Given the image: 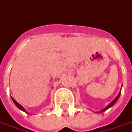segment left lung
I'll list each match as a JSON object with an SVG mask.
<instances>
[{
    "instance_id": "1",
    "label": "left lung",
    "mask_w": 132,
    "mask_h": 132,
    "mask_svg": "<svg viewBox=\"0 0 132 132\" xmlns=\"http://www.w3.org/2000/svg\"><path fill=\"white\" fill-rule=\"evenodd\" d=\"M120 94H121V92H120L119 93V95H117V96H116V98L114 99V100H113V101H112V102L110 103L109 104L108 106H106V108H105V109H103L101 110V111H99V113H101V112H103V111H106V110L109 109V108H111V106H113V105H114V103H116V101H117V100H118V99H119V98Z\"/></svg>"
}]
</instances>
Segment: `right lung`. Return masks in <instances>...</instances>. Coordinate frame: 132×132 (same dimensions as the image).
<instances>
[{
  "label": "right lung",
  "instance_id": "obj_1",
  "mask_svg": "<svg viewBox=\"0 0 132 132\" xmlns=\"http://www.w3.org/2000/svg\"><path fill=\"white\" fill-rule=\"evenodd\" d=\"M11 99H12V101H13V102H14V103H15V104H16V106H17V107H18V108H19V109L20 110H21V111H24V112H26V110L24 109V108H23V107L22 106H21V105H20V104H19V103L17 102V101H16V100H15V99L14 98H13L12 97H11Z\"/></svg>",
  "mask_w": 132,
  "mask_h": 132
}]
</instances>
